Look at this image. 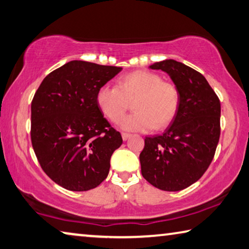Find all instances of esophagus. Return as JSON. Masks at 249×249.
I'll list each match as a JSON object with an SVG mask.
<instances>
[{"instance_id":"34e87169","label":"esophagus","mask_w":249,"mask_h":249,"mask_svg":"<svg viewBox=\"0 0 249 249\" xmlns=\"http://www.w3.org/2000/svg\"><path fill=\"white\" fill-rule=\"evenodd\" d=\"M121 136H122V139H124V141H125V140H128L130 137H131V134L127 133V132H122Z\"/></svg>"}]
</instances>
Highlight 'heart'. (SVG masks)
<instances>
[{"label": "heart", "instance_id": "heart-1", "mask_svg": "<svg viewBox=\"0 0 249 249\" xmlns=\"http://www.w3.org/2000/svg\"><path fill=\"white\" fill-rule=\"evenodd\" d=\"M134 99L136 110L120 122V127L129 131L162 130L175 119L180 105L178 87L163 81L159 74L134 71L121 76L116 86L104 85L96 94V103L109 120L119 122Z\"/></svg>", "mask_w": 249, "mask_h": 249}]
</instances>
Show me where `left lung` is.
<instances>
[{"label": "left lung", "mask_w": 249, "mask_h": 249, "mask_svg": "<svg viewBox=\"0 0 249 249\" xmlns=\"http://www.w3.org/2000/svg\"><path fill=\"white\" fill-rule=\"evenodd\" d=\"M150 68L171 76L180 105L160 136L144 139L141 173L156 188L179 191L199 180L212 162L221 132L220 99L206 77L188 65L169 59Z\"/></svg>", "instance_id": "1"}]
</instances>
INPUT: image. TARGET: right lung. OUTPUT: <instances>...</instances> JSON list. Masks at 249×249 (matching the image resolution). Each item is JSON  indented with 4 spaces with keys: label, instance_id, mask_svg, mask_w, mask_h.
I'll use <instances>...</instances> for the list:
<instances>
[{
    "label": "right lung",
    "instance_id": "right-lung-1",
    "mask_svg": "<svg viewBox=\"0 0 249 249\" xmlns=\"http://www.w3.org/2000/svg\"><path fill=\"white\" fill-rule=\"evenodd\" d=\"M122 68L74 60L43 78L32 102V144L48 176L71 191L106 179L120 132L104 118L96 94Z\"/></svg>",
    "mask_w": 249,
    "mask_h": 249
}]
</instances>
